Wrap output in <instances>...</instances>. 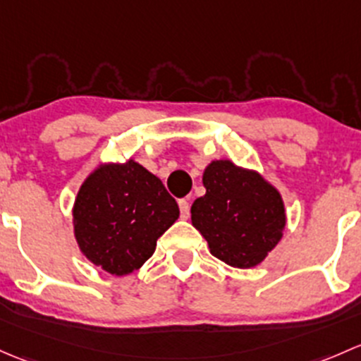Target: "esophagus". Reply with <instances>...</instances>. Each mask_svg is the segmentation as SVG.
I'll return each instance as SVG.
<instances>
[{"label": "esophagus", "instance_id": "34e87169", "mask_svg": "<svg viewBox=\"0 0 361 361\" xmlns=\"http://www.w3.org/2000/svg\"><path fill=\"white\" fill-rule=\"evenodd\" d=\"M179 208H180V217L188 219L189 217V210H191L188 200H179Z\"/></svg>", "mask_w": 361, "mask_h": 361}]
</instances>
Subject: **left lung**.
<instances>
[{
    "label": "left lung",
    "mask_w": 361,
    "mask_h": 361,
    "mask_svg": "<svg viewBox=\"0 0 361 361\" xmlns=\"http://www.w3.org/2000/svg\"><path fill=\"white\" fill-rule=\"evenodd\" d=\"M207 192L191 207L192 226L208 241L212 255L235 267H254L281 240V196L259 173L229 159L212 161L203 173Z\"/></svg>",
    "instance_id": "obj_1"
}]
</instances>
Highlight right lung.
<instances>
[{
  "mask_svg": "<svg viewBox=\"0 0 361 361\" xmlns=\"http://www.w3.org/2000/svg\"><path fill=\"white\" fill-rule=\"evenodd\" d=\"M73 214L81 252L107 273L123 276L153 255L179 207L158 177L130 159L95 170L81 185Z\"/></svg>",
  "mask_w": 361,
  "mask_h": 361,
  "instance_id": "right-lung-1",
  "label": "right lung"
}]
</instances>
